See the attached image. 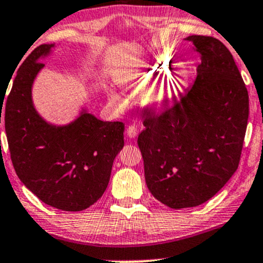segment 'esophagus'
Masks as SVG:
<instances>
[{"label":"esophagus","instance_id":"1","mask_svg":"<svg viewBox=\"0 0 263 263\" xmlns=\"http://www.w3.org/2000/svg\"><path fill=\"white\" fill-rule=\"evenodd\" d=\"M127 136L129 138H135L136 136L138 135V129H137V127H135V126H128L127 127Z\"/></svg>","mask_w":263,"mask_h":263}]
</instances>
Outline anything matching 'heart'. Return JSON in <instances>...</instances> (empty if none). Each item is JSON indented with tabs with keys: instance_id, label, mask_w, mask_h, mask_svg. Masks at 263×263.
I'll return each instance as SVG.
<instances>
[{
	"instance_id": "b5f03b06",
	"label": "heart",
	"mask_w": 263,
	"mask_h": 263,
	"mask_svg": "<svg viewBox=\"0 0 263 263\" xmlns=\"http://www.w3.org/2000/svg\"><path fill=\"white\" fill-rule=\"evenodd\" d=\"M173 68V63L167 57L156 54L135 69L134 78L138 86H147L161 79L163 75L171 71ZM186 80H188V73L185 69L176 71L170 80L163 83L161 86L155 90V92L151 96V105L153 107H161L167 105L172 99L176 98V95L182 91Z\"/></svg>"
}]
</instances>
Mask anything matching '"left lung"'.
<instances>
[{
    "instance_id": "1",
    "label": "left lung",
    "mask_w": 263,
    "mask_h": 263,
    "mask_svg": "<svg viewBox=\"0 0 263 263\" xmlns=\"http://www.w3.org/2000/svg\"><path fill=\"white\" fill-rule=\"evenodd\" d=\"M200 55L188 92L161 114L147 115L138 135L149 192L172 209L213 198L238 167L249 93L231 53L219 39L189 35Z\"/></svg>"
}]
</instances>
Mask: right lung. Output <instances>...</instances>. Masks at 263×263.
I'll use <instances>...</instances> for the list:
<instances>
[{
  "label": "right lung",
  "instance_id": "obj_1",
  "mask_svg": "<svg viewBox=\"0 0 263 263\" xmlns=\"http://www.w3.org/2000/svg\"><path fill=\"white\" fill-rule=\"evenodd\" d=\"M55 44H42L17 70L5 105V128L18 178L45 204L81 211L99 200L123 147L122 122L101 121L81 108L66 125H53L35 110L32 87L42 59ZM1 114L4 101L0 100ZM1 123V116H0Z\"/></svg>",
  "mask_w": 263,
  "mask_h": 263
}]
</instances>
